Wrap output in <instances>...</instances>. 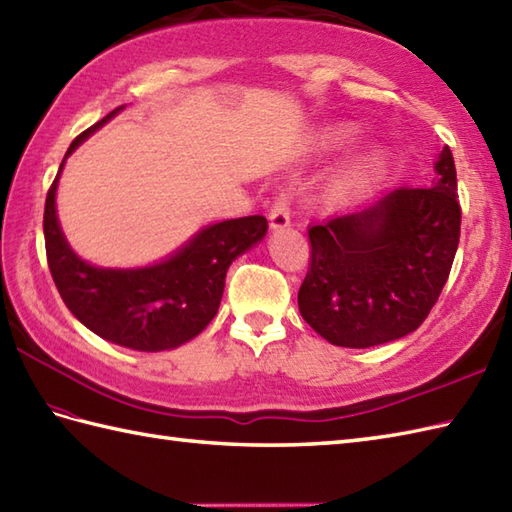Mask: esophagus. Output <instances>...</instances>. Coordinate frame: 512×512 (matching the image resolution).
I'll use <instances>...</instances> for the list:
<instances>
[{
	"label": "esophagus",
	"instance_id": "esophagus-1",
	"mask_svg": "<svg viewBox=\"0 0 512 512\" xmlns=\"http://www.w3.org/2000/svg\"><path fill=\"white\" fill-rule=\"evenodd\" d=\"M270 228L273 231H281V228H288L290 226V209H288V200L284 195H279L275 198L273 206H270Z\"/></svg>",
	"mask_w": 512,
	"mask_h": 512
}]
</instances>
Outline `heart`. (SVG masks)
Listing matches in <instances>:
<instances>
[{
  "label": "heart",
  "instance_id": "1",
  "mask_svg": "<svg viewBox=\"0 0 512 512\" xmlns=\"http://www.w3.org/2000/svg\"><path fill=\"white\" fill-rule=\"evenodd\" d=\"M361 143V129H356L347 123H336L323 127L321 132L312 138V154L319 160H330L345 154L347 149ZM385 171V156L383 151L369 149L350 158L345 165L334 173L328 193L334 200L345 202L361 198L374 184L380 180Z\"/></svg>",
  "mask_w": 512,
  "mask_h": 512
}]
</instances>
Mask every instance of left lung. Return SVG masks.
Masks as SVG:
<instances>
[{"instance_id":"obj_1","label":"left lung","mask_w":512,"mask_h":512,"mask_svg":"<svg viewBox=\"0 0 512 512\" xmlns=\"http://www.w3.org/2000/svg\"><path fill=\"white\" fill-rule=\"evenodd\" d=\"M462 211L451 149L429 187H398L312 224L299 312L339 347H374L418 330L447 284Z\"/></svg>"}]
</instances>
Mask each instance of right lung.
Segmentation results:
<instances>
[{"mask_svg": "<svg viewBox=\"0 0 512 512\" xmlns=\"http://www.w3.org/2000/svg\"><path fill=\"white\" fill-rule=\"evenodd\" d=\"M123 107L76 136L65 158ZM65 158L43 211L48 266L65 306L85 328L129 350L162 352L195 339L220 308L228 266L264 239L266 217L248 215L204 226L154 266H92L70 248L57 217L54 198Z\"/></svg>", "mask_w": 512, "mask_h": 512, "instance_id": "add662e5", "label": "right lung"}]
</instances>
